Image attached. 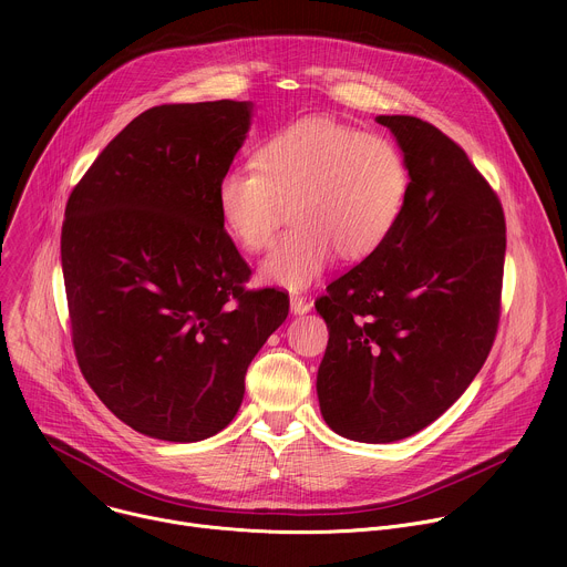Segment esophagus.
<instances>
[{
	"label": "esophagus",
	"instance_id": "1",
	"mask_svg": "<svg viewBox=\"0 0 567 567\" xmlns=\"http://www.w3.org/2000/svg\"><path fill=\"white\" fill-rule=\"evenodd\" d=\"M289 307H291V313L300 316V313H307V311L311 309V300H307V298L300 296V293H291Z\"/></svg>",
	"mask_w": 567,
	"mask_h": 567
}]
</instances>
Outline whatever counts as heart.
I'll use <instances>...</instances> for the list:
<instances>
[{
    "instance_id": "1",
    "label": "heart",
    "mask_w": 567,
    "mask_h": 567,
    "mask_svg": "<svg viewBox=\"0 0 567 567\" xmlns=\"http://www.w3.org/2000/svg\"><path fill=\"white\" fill-rule=\"evenodd\" d=\"M254 171H228L215 204L226 233L241 249L262 251L289 206L293 228L260 267V278L287 289L311 285L339 254L359 262L394 230L411 193L401 150L332 116H305L269 134Z\"/></svg>"
}]
</instances>
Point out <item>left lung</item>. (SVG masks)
<instances>
[{"label":"left lung","mask_w":567,"mask_h":567,"mask_svg":"<svg viewBox=\"0 0 567 567\" xmlns=\"http://www.w3.org/2000/svg\"><path fill=\"white\" fill-rule=\"evenodd\" d=\"M411 171L385 245L316 300L330 341L316 377L322 420L390 444L433 424L487 361L501 318L503 206L466 152L415 116H377Z\"/></svg>","instance_id":"1"}]
</instances>
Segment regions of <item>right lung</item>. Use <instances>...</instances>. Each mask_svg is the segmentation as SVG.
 I'll use <instances>...</instances> for the list:
<instances>
[{
	"label": "right lung",
	"instance_id": "obj_1",
	"mask_svg": "<svg viewBox=\"0 0 567 567\" xmlns=\"http://www.w3.org/2000/svg\"><path fill=\"white\" fill-rule=\"evenodd\" d=\"M254 103L158 105L136 116L73 188L60 256L80 370L130 429L199 442L230 424L245 374L289 298L247 291L249 265L215 190Z\"/></svg>",
	"mask_w": 567,
	"mask_h": 567
}]
</instances>
